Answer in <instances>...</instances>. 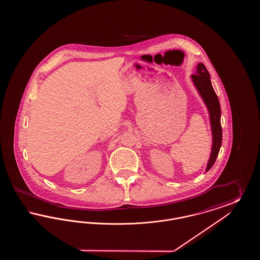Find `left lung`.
Instances as JSON below:
<instances>
[{
  "instance_id": "obj_1",
  "label": "left lung",
  "mask_w": 260,
  "mask_h": 260,
  "mask_svg": "<svg viewBox=\"0 0 260 260\" xmlns=\"http://www.w3.org/2000/svg\"><path fill=\"white\" fill-rule=\"evenodd\" d=\"M194 86L197 88L199 94L204 100L210 114V127L212 135V146L210 152V160L208 161L206 172L210 171L216 160L222 143V128L220 123L221 109L218 98L211 86L210 76L206 66L203 63L197 65L196 74L191 75Z\"/></svg>"
}]
</instances>
